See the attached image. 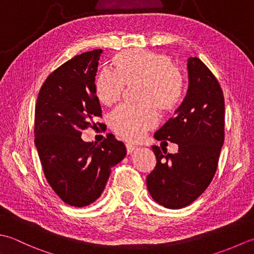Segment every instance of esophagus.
Wrapping results in <instances>:
<instances>
[{
  "instance_id": "esophagus-1",
  "label": "esophagus",
  "mask_w": 254,
  "mask_h": 254,
  "mask_svg": "<svg viewBox=\"0 0 254 254\" xmlns=\"http://www.w3.org/2000/svg\"><path fill=\"white\" fill-rule=\"evenodd\" d=\"M134 150H136V147L134 146H131V144H129V143L126 144V151L128 154H131Z\"/></svg>"
}]
</instances>
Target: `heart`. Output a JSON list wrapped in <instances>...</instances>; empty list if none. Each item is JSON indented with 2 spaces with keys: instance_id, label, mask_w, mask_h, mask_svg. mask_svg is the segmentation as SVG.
Listing matches in <instances>:
<instances>
[{
  "instance_id": "b5f03b06",
  "label": "heart",
  "mask_w": 254,
  "mask_h": 254,
  "mask_svg": "<svg viewBox=\"0 0 254 254\" xmlns=\"http://www.w3.org/2000/svg\"><path fill=\"white\" fill-rule=\"evenodd\" d=\"M115 73L105 71L96 82V96L103 105L115 104L124 85L139 84L138 106H121L110 116L113 131L126 140H139L157 125L158 110L168 114L177 110L183 98V75L171 57L148 50H126L113 59Z\"/></svg>"
}]
</instances>
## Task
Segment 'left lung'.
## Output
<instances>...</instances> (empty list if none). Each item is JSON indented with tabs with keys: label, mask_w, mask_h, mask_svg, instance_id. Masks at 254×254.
<instances>
[{
	"label": "left lung",
	"mask_w": 254,
	"mask_h": 254,
	"mask_svg": "<svg viewBox=\"0 0 254 254\" xmlns=\"http://www.w3.org/2000/svg\"><path fill=\"white\" fill-rule=\"evenodd\" d=\"M189 89L174 116L154 133L179 144L177 153L152 146L156 168L147 177L152 198L180 209L199 197L216 173L225 140V98L219 82L196 57L188 61Z\"/></svg>",
	"instance_id": "1"
}]
</instances>
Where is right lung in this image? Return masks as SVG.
I'll return each instance as SVG.
<instances>
[{"mask_svg":"<svg viewBox=\"0 0 254 254\" xmlns=\"http://www.w3.org/2000/svg\"><path fill=\"white\" fill-rule=\"evenodd\" d=\"M102 53L87 51L56 69L41 86L35 107V144L45 177L55 193L74 207L100 197L111 169L126 156L125 144L112 133L101 143L81 138L102 116L95 86Z\"/></svg>","mask_w":254,"mask_h":254,"instance_id":"right-lung-1","label":"right lung"}]
</instances>
